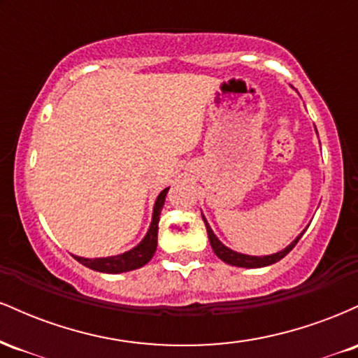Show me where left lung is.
<instances>
[{"label":"left lung","instance_id":"left-lung-1","mask_svg":"<svg viewBox=\"0 0 358 358\" xmlns=\"http://www.w3.org/2000/svg\"><path fill=\"white\" fill-rule=\"evenodd\" d=\"M203 222H205V227H207L208 241H210V245H212L213 252H215V256L219 257V259H222V261H224V262H227V264L237 266V268H264V266H271V264H274V262L281 261V259L285 257L286 254H289L291 250H293L294 245L298 244V241L301 239L303 234H305V231H303L296 237V239H294L289 245H287L286 249L279 250V252H276V254H271V256H248V254L236 252V250L229 249L227 245L222 244V242L217 239L215 234L212 232L210 225H208V222L205 220V217H203Z\"/></svg>","mask_w":358,"mask_h":358}]
</instances>
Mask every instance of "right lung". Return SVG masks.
Here are the masks:
<instances>
[{"mask_svg": "<svg viewBox=\"0 0 358 358\" xmlns=\"http://www.w3.org/2000/svg\"><path fill=\"white\" fill-rule=\"evenodd\" d=\"M168 193V188H165L156 199L155 207H153V219H151L150 229L136 248L127 250L124 254H119V256H110V257H96V259H87V257H79L73 256L80 264H84L85 268L99 271V273H109V274H117V273H127V271H133L138 268H143L146 262L151 261L153 257L156 245H158V222H159V213H162L163 205H165V196Z\"/></svg>", "mask_w": 358, "mask_h": 358, "instance_id": "right-lung-1", "label": "right lung"}]
</instances>
